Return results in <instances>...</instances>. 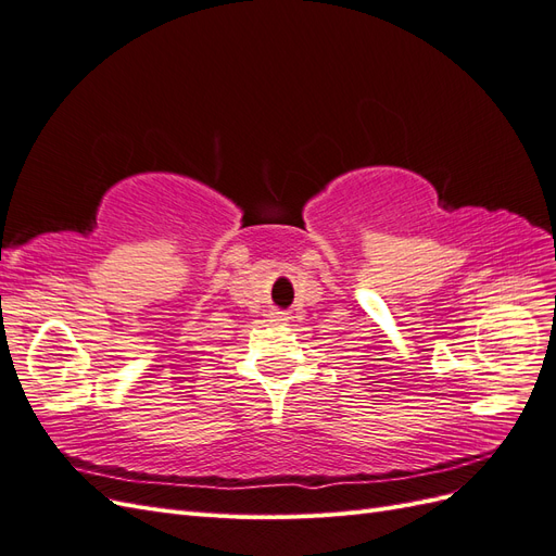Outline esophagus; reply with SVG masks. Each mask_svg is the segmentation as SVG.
<instances>
[{
	"label": "esophagus",
	"mask_w": 556,
	"mask_h": 556,
	"mask_svg": "<svg viewBox=\"0 0 556 556\" xmlns=\"http://www.w3.org/2000/svg\"><path fill=\"white\" fill-rule=\"evenodd\" d=\"M271 323H274V325H288V323H290V313L274 311V313H271Z\"/></svg>",
	"instance_id": "obj_1"
}]
</instances>
